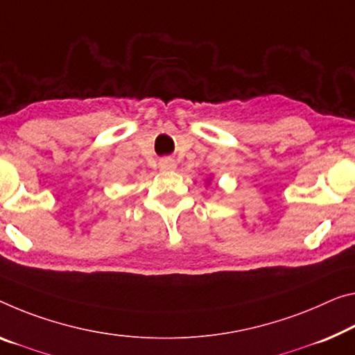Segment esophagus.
<instances>
[{
  "mask_svg": "<svg viewBox=\"0 0 355 355\" xmlns=\"http://www.w3.org/2000/svg\"><path fill=\"white\" fill-rule=\"evenodd\" d=\"M159 168L162 171H171V170H176V162L173 159H163L159 163Z\"/></svg>",
  "mask_w": 355,
  "mask_h": 355,
  "instance_id": "obj_1",
  "label": "esophagus"
}]
</instances>
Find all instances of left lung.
<instances>
[{
    "mask_svg": "<svg viewBox=\"0 0 355 355\" xmlns=\"http://www.w3.org/2000/svg\"><path fill=\"white\" fill-rule=\"evenodd\" d=\"M209 181H211V179H209ZM209 181H208V185H209Z\"/></svg>",
    "mask_w": 355,
    "mask_h": 355,
    "instance_id": "8db88e82",
    "label": "left lung"
}]
</instances>
